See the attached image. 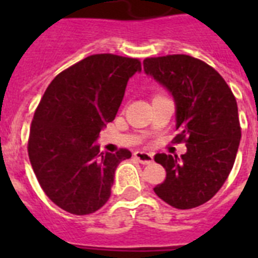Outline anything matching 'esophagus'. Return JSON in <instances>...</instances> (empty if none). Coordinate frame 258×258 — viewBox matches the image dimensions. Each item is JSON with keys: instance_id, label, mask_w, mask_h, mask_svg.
Returning <instances> with one entry per match:
<instances>
[{"instance_id": "34e87169", "label": "esophagus", "mask_w": 258, "mask_h": 258, "mask_svg": "<svg viewBox=\"0 0 258 258\" xmlns=\"http://www.w3.org/2000/svg\"><path fill=\"white\" fill-rule=\"evenodd\" d=\"M135 158H137L141 163H143V165H150V163H153L154 162L153 155L149 153H145V151H137V153H135Z\"/></svg>"}]
</instances>
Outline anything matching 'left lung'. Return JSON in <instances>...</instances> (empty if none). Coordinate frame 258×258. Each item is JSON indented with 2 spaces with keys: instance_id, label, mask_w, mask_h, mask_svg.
I'll return each instance as SVG.
<instances>
[{
  "instance_id": "left-lung-1",
  "label": "left lung",
  "mask_w": 258,
  "mask_h": 258,
  "mask_svg": "<svg viewBox=\"0 0 258 258\" xmlns=\"http://www.w3.org/2000/svg\"><path fill=\"white\" fill-rule=\"evenodd\" d=\"M147 76L165 87L175 104L174 141H186L180 158L157 154L166 179L154 191L175 209H192L216 196L229 176L241 141L236 97L222 76L186 54L146 58Z\"/></svg>"
}]
</instances>
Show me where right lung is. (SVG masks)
Segmentation results:
<instances>
[{
	"instance_id": "add662e5",
	"label": "right lung",
	"mask_w": 258,
	"mask_h": 258,
	"mask_svg": "<svg viewBox=\"0 0 258 258\" xmlns=\"http://www.w3.org/2000/svg\"><path fill=\"white\" fill-rule=\"evenodd\" d=\"M138 58L92 54L62 71L46 88L30 127L28 154L38 183L62 210L84 216L108 201L117 165L128 150L100 153L97 139L112 121Z\"/></svg>"
}]
</instances>
